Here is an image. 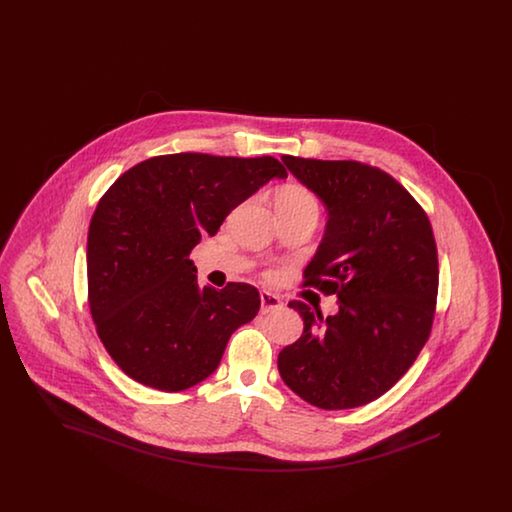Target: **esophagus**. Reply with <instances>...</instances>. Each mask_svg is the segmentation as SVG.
<instances>
[{
	"mask_svg": "<svg viewBox=\"0 0 512 512\" xmlns=\"http://www.w3.org/2000/svg\"><path fill=\"white\" fill-rule=\"evenodd\" d=\"M282 309V299L270 292H261V313H272Z\"/></svg>",
	"mask_w": 512,
	"mask_h": 512,
	"instance_id": "obj_1",
	"label": "esophagus"
}]
</instances>
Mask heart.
I'll return each instance as SVG.
<instances>
[{
	"label": "heart",
	"mask_w": 512,
	"mask_h": 512,
	"mask_svg": "<svg viewBox=\"0 0 512 512\" xmlns=\"http://www.w3.org/2000/svg\"><path fill=\"white\" fill-rule=\"evenodd\" d=\"M276 211H292V213H315L318 215V201L311 190L299 184H288L280 188L274 197Z\"/></svg>",
	"instance_id": "1"
}]
</instances>
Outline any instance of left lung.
Returning a JSON list of instances; mask_svg holds the SVG:
<instances>
[{"label":"left lung","mask_w":512,"mask_h":512,"mask_svg":"<svg viewBox=\"0 0 512 512\" xmlns=\"http://www.w3.org/2000/svg\"><path fill=\"white\" fill-rule=\"evenodd\" d=\"M328 211L305 286L338 295L322 317L303 301L301 338L278 355L286 386L324 411L361 407L411 368L430 336L438 249L430 220L397 180L357 161L282 157Z\"/></svg>","instance_id":"1"}]
</instances>
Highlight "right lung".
I'll use <instances>...</instances> for the list:
<instances>
[{
  "instance_id": "right-lung-1",
  "label": "right lung",
  "mask_w": 512,
  "mask_h": 512,
  "mask_svg": "<svg viewBox=\"0 0 512 512\" xmlns=\"http://www.w3.org/2000/svg\"><path fill=\"white\" fill-rule=\"evenodd\" d=\"M286 176L274 157L174 153L138 163L99 199L86 245L88 303L126 376L171 393L217 370L261 297L244 282L199 288L190 251L247 197Z\"/></svg>"
}]
</instances>
